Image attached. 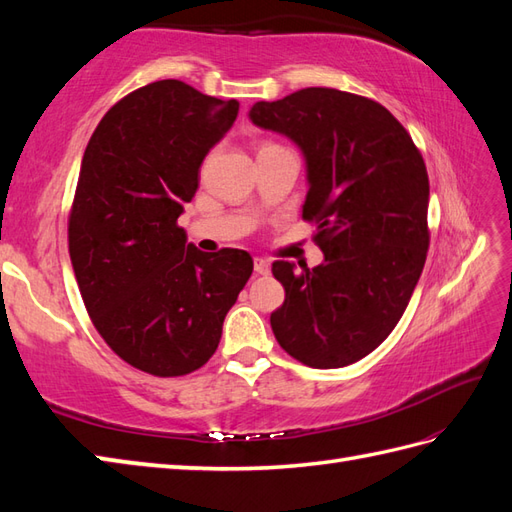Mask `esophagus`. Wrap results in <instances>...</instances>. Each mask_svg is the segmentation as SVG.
Segmentation results:
<instances>
[{
    "label": "esophagus",
    "instance_id": "esophagus-1",
    "mask_svg": "<svg viewBox=\"0 0 512 512\" xmlns=\"http://www.w3.org/2000/svg\"><path fill=\"white\" fill-rule=\"evenodd\" d=\"M255 273L257 275H268L270 273V264L262 257H255Z\"/></svg>",
    "mask_w": 512,
    "mask_h": 512
}]
</instances>
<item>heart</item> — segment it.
<instances>
[{"mask_svg": "<svg viewBox=\"0 0 512 512\" xmlns=\"http://www.w3.org/2000/svg\"><path fill=\"white\" fill-rule=\"evenodd\" d=\"M264 147H268V145H264Z\"/></svg>", "mask_w": 512, "mask_h": 512, "instance_id": "obj_1", "label": "heart"}]
</instances>
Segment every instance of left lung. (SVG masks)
<instances>
[{"label": "left lung", "instance_id": "1", "mask_svg": "<svg viewBox=\"0 0 512 512\" xmlns=\"http://www.w3.org/2000/svg\"><path fill=\"white\" fill-rule=\"evenodd\" d=\"M250 121L301 147L310 189L303 220L317 224L325 262H275L286 290L270 314L275 339L299 363L345 367L396 328L429 250V176L394 114L365 96L306 88L259 101Z\"/></svg>", "mask_w": 512, "mask_h": 512}]
</instances>
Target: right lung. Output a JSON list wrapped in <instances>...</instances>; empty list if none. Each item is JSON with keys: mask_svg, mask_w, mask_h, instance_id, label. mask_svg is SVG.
Returning <instances> with one entry per match:
<instances>
[{"mask_svg": "<svg viewBox=\"0 0 512 512\" xmlns=\"http://www.w3.org/2000/svg\"><path fill=\"white\" fill-rule=\"evenodd\" d=\"M237 112L233 99L156 81L112 105L85 147L68 217L76 284L103 341L151 376L209 361L253 273L246 250L202 253L178 226Z\"/></svg>", "mask_w": 512, "mask_h": 512, "instance_id": "1", "label": "right lung"}]
</instances>
